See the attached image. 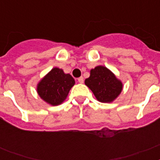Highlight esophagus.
Masks as SVG:
<instances>
[{
  "instance_id": "34e87169",
  "label": "esophagus",
  "mask_w": 160,
  "mask_h": 160,
  "mask_svg": "<svg viewBox=\"0 0 160 160\" xmlns=\"http://www.w3.org/2000/svg\"><path fill=\"white\" fill-rule=\"evenodd\" d=\"M78 82L80 83V84H82V83L84 82V78H83L82 76L80 78H78Z\"/></svg>"
}]
</instances>
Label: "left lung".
Here are the masks:
<instances>
[{"mask_svg": "<svg viewBox=\"0 0 160 160\" xmlns=\"http://www.w3.org/2000/svg\"><path fill=\"white\" fill-rule=\"evenodd\" d=\"M85 84L92 91L96 100L101 103L113 102L123 90L121 80L103 65H98L90 70V77L85 79Z\"/></svg>", "mask_w": 160, "mask_h": 160, "instance_id": "left-lung-1", "label": "left lung"}]
</instances>
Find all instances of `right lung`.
I'll use <instances>...</instances> for the list:
<instances>
[{
    "instance_id": "1",
    "label": "right lung",
    "mask_w": 160,
    "mask_h": 160,
    "mask_svg": "<svg viewBox=\"0 0 160 160\" xmlns=\"http://www.w3.org/2000/svg\"><path fill=\"white\" fill-rule=\"evenodd\" d=\"M75 84V80L70 74H65L62 69L54 67L39 81L36 91L41 100L56 106L66 100Z\"/></svg>"
}]
</instances>
